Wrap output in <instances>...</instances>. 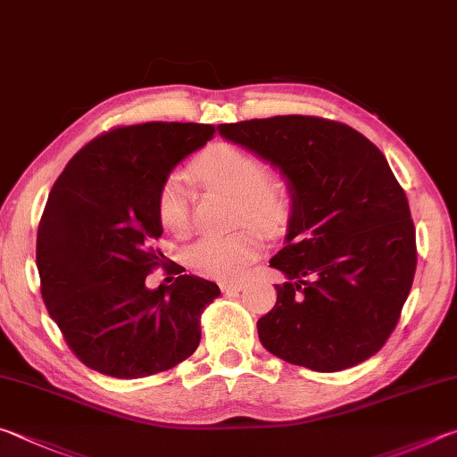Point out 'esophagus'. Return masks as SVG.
<instances>
[{
  "mask_svg": "<svg viewBox=\"0 0 457 457\" xmlns=\"http://www.w3.org/2000/svg\"><path fill=\"white\" fill-rule=\"evenodd\" d=\"M245 289V281H222L220 291L222 293H238Z\"/></svg>",
  "mask_w": 457,
  "mask_h": 457,
  "instance_id": "1",
  "label": "esophagus"
}]
</instances>
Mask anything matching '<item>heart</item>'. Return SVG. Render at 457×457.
Instances as JSON below:
<instances>
[{
    "mask_svg": "<svg viewBox=\"0 0 457 457\" xmlns=\"http://www.w3.org/2000/svg\"><path fill=\"white\" fill-rule=\"evenodd\" d=\"M196 179L208 187L237 196V222L251 220L269 235H277L291 222L295 190L289 179L269 174V164L253 152L219 144L208 148L192 164ZM156 219L166 233H190L188 195L180 176H170L156 195ZM253 224H243L230 235L204 237L188 253L198 273L233 281L241 278L262 246V233Z\"/></svg>",
    "mask_w": 457,
    "mask_h": 457,
    "instance_id": "obj_1",
    "label": "heart"
}]
</instances>
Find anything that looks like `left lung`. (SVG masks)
I'll use <instances>...</instances> for the list:
<instances>
[{
    "instance_id": "left-lung-1",
    "label": "left lung",
    "mask_w": 457,
    "mask_h": 457,
    "mask_svg": "<svg viewBox=\"0 0 457 457\" xmlns=\"http://www.w3.org/2000/svg\"><path fill=\"white\" fill-rule=\"evenodd\" d=\"M219 130L277 164L295 190L287 245L270 259L289 283L275 285V307L257 321L262 347L321 373L363 363L397 327L418 265L410 203L386 156L319 116Z\"/></svg>"
}]
</instances>
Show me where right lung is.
Instances as JSON below:
<instances>
[{
    "label": "right lung",
    "instance_id": "1",
    "mask_svg": "<svg viewBox=\"0 0 457 457\" xmlns=\"http://www.w3.org/2000/svg\"><path fill=\"white\" fill-rule=\"evenodd\" d=\"M214 132L195 122L114 126L79 148L54 182L37 227L39 293L90 370L138 379L196 351L200 317L220 289L180 275L152 245L162 235L154 203L168 172ZM158 266L179 277L150 292L145 277Z\"/></svg>",
    "mask_w": 457,
    "mask_h": 457
}]
</instances>
